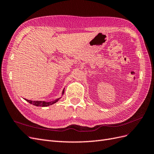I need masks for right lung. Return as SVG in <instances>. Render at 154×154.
<instances>
[{
  "instance_id": "right-lung-1",
  "label": "right lung",
  "mask_w": 154,
  "mask_h": 154,
  "mask_svg": "<svg viewBox=\"0 0 154 154\" xmlns=\"http://www.w3.org/2000/svg\"><path fill=\"white\" fill-rule=\"evenodd\" d=\"M65 89V88H64ZM64 89L62 91V96H63L64 94ZM62 97H59V98H57L56 99L54 100H53L51 101H31V100H27V99H25L26 101H27V102H29V103L33 105H35V106H49V105H53L55 103H57V102L58 101V100L61 98Z\"/></svg>"
}]
</instances>
